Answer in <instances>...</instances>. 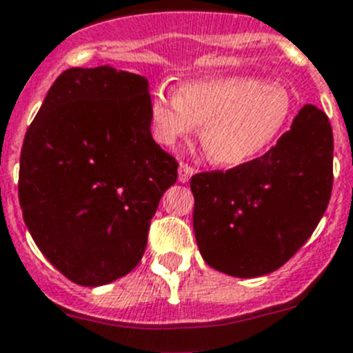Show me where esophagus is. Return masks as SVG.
<instances>
[{
	"instance_id": "34e87169",
	"label": "esophagus",
	"mask_w": 353,
	"mask_h": 353,
	"mask_svg": "<svg viewBox=\"0 0 353 353\" xmlns=\"http://www.w3.org/2000/svg\"><path fill=\"white\" fill-rule=\"evenodd\" d=\"M192 176H194V168L186 163H179V183H188Z\"/></svg>"
}]
</instances>
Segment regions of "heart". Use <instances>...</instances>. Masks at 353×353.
<instances>
[{"instance_id":"1","label":"heart","mask_w":353,"mask_h":353,"mask_svg":"<svg viewBox=\"0 0 353 353\" xmlns=\"http://www.w3.org/2000/svg\"><path fill=\"white\" fill-rule=\"evenodd\" d=\"M293 112L291 94L254 76L201 79L177 92L156 88L149 103L152 137L161 145L201 128V143L220 167L250 163L281 137Z\"/></svg>"}]
</instances>
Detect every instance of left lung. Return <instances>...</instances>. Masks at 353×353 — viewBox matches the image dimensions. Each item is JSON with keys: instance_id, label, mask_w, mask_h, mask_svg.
<instances>
[{"instance_id": "obj_1", "label": "left lung", "mask_w": 353, "mask_h": 353, "mask_svg": "<svg viewBox=\"0 0 353 353\" xmlns=\"http://www.w3.org/2000/svg\"><path fill=\"white\" fill-rule=\"evenodd\" d=\"M332 128L305 104L290 131L250 163L195 174L194 231L202 259L240 279L275 272L309 240L332 192Z\"/></svg>"}]
</instances>
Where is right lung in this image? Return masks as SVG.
<instances>
[{
	"mask_svg": "<svg viewBox=\"0 0 353 353\" xmlns=\"http://www.w3.org/2000/svg\"><path fill=\"white\" fill-rule=\"evenodd\" d=\"M149 81L110 65L51 85L21 151L19 202L37 247L79 286L130 274L177 161L152 140Z\"/></svg>",
	"mask_w": 353,
	"mask_h": 353,
	"instance_id": "1",
	"label": "right lung"
}]
</instances>
